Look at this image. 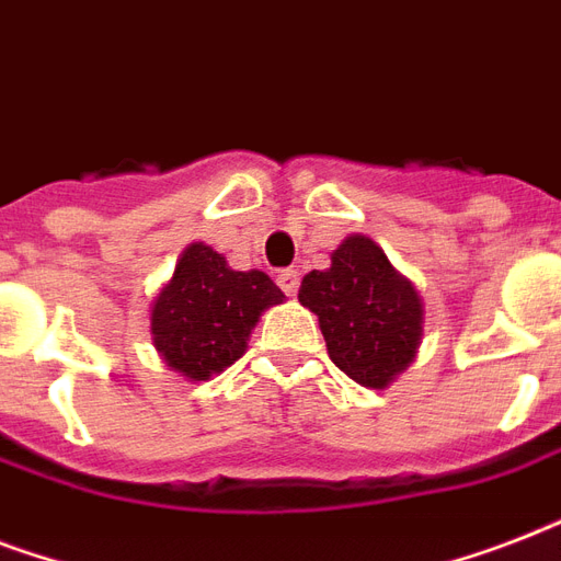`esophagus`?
Instances as JSON below:
<instances>
[{"mask_svg": "<svg viewBox=\"0 0 561 561\" xmlns=\"http://www.w3.org/2000/svg\"><path fill=\"white\" fill-rule=\"evenodd\" d=\"M276 282H279V288L288 294V297H297L299 290V273L294 271V267H285V271H279V276H276Z\"/></svg>", "mask_w": 561, "mask_h": 561, "instance_id": "obj_1", "label": "esophagus"}]
</instances>
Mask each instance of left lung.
<instances>
[{
    "mask_svg": "<svg viewBox=\"0 0 561 561\" xmlns=\"http://www.w3.org/2000/svg\"><path fill=\"white\" fill-rule=\"evenodd\" d=\"M299 302L320 320L334 367L364 387H387L422 341V299L375 241L346 238L329 271H311Z\"/></svg>",
    "mask_w": 561,
    "mask_h": 561,
    "instance_id": "8db88e82",
    "label": "left lung"
}]
</instances>
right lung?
Here are the masks:
<instances>
[{
  "label": "right lung",
  "mask_w": 561,
  "mask_h": 561,
  "mask_svg": "<svg viewBox=\"0 0 561 561\" xmlns=\"http://www.w3.org/2000/svg\"><path fill=\"white\" fill-rule=\"evenodd\" d=\"M282 299L267 273L232 271L211 247L192 244L153 302V346L171 369L206 381L244 355L259 314Z\"/></svg>",
  "instance_id": "obj_1"
}]
</instances>
